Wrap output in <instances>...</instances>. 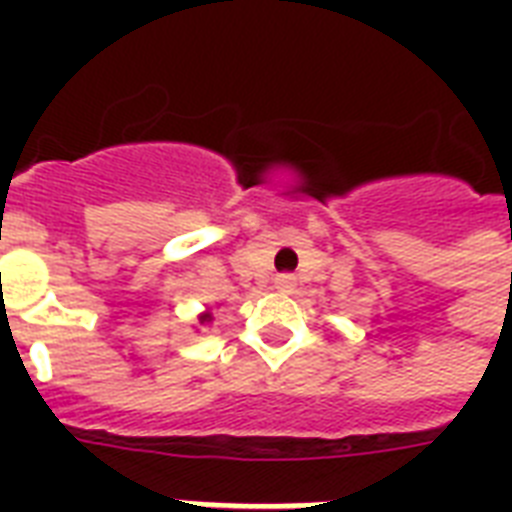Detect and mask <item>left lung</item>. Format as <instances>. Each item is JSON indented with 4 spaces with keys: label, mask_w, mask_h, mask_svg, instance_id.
Masks as SVG:
<instances>
[{
    "label": "left lung",
    "mask_w": 512,
    "mask_h": 512,
    "mask_svg": "<svg viewBox=\"0 0 512 512\" xmlns=\"http://www.w3.org/2000/svg\"><path fill=\"white\" fill-rule=\"evenodd\" d=\"M209 319H212V316H209V313H204V316H199L201 324H204V321H209Z\"/></svg>",
    "instance_id": "obj_1"
}]
</instances>
